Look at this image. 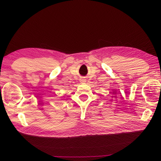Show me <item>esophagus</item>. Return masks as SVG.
Wrapping results in <instances>:
<instances>
[{
    "label": "esophagus",
    "mask_w": 161,
    "mask_h": 161,
    "mask_svg": "<svg viewBox=\"0 0 161 161\" xmlns=\"http://www.w3.org/2000/svg\"><path fill=\"white\" fill-rule=\"evenodd\" d=\"M81 82H84V81H85V80H84V79H81Z\"/></svg>",
    "instance_id": "1"
}]
</instances>
